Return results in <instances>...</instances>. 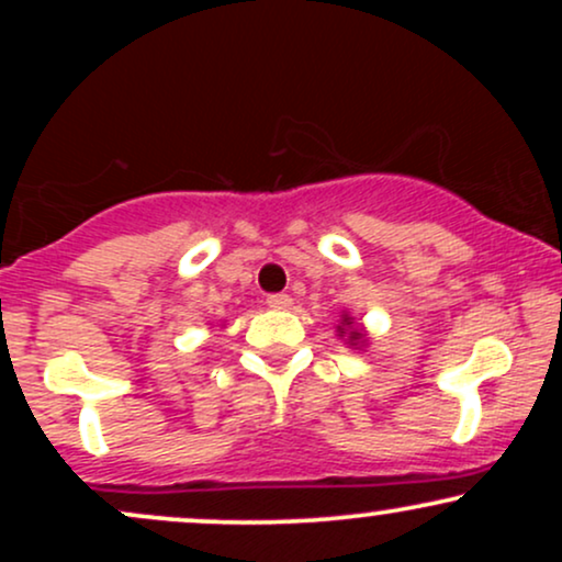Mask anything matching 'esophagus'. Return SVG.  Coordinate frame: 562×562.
I'll list each match as a JSON object with an SVG mask.
<instances>
[{
  "label": "esophagus",
  "instance_id": "obj_1",
  "mask_svg": "<svg viewBox=\"0 0 562 562\" xmlns=\"http://www.w3.org/2000/svg\"><path fill=\"white\" fill-rule=\"evenodd\" d=\"M267 303H269V308L285 312V308L293 306V299H290L288 293H272V295H267Z\"/></svg>",
  "mask_w": 562,
  "mask_h": 562
}]
</instances>
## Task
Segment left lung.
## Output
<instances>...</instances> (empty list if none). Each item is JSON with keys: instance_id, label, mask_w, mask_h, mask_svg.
<instances>
[{"instance_id": "obj_1", "label": "left lung", "mask_w": 562, "mask_h": 562, "mask_svg": "<svg viewBox=\"0 0 562 562\" xmlns=\"http://www.w3.org/2000/svg\"><path fill=\"white\" fill-rule=\"evenodd\" d=\"M346 327H348V344H353V346H357V344H362V333L351 330V319H348V317H344V325L338 327V333L344 335V333H346Z\"/></svg>"}]
</instances>
